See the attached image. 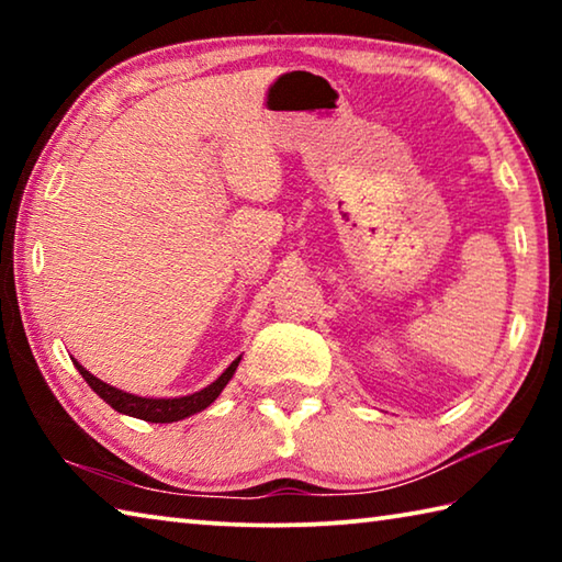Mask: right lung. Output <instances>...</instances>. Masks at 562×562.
<instances>
[{
    "label": "right lung",
    "instance_id": "right-lung-1",
    "mask_svg": "<svg viewBox=\"0 0 562 562\" xmlns=\"http://www.w3.org/2000/svg\"><path fill=\"white\" fill-rule=\"evenodd\" d=\"M74 364H76V369H79V374L87 379V384L111 408H116V412H121V414L144 418V422H150V424H170V422H180V418H186L190 414L203 412L205 406H211L215 398L221 396L225 384L233 379L237 364H240V357H237L233 364L227 367L225 372L217 376L211 386H205V389H201V392H195L190 396H180V398H146V396L126 394V392H121V389L109 386L106 382H101V379L89 374L87 369H83L76 359H74Z\"/></svg>",
    "mask_w": 562,
    "mask_h": 562
}]
</instances>
